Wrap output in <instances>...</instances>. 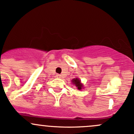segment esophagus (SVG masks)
<instances>
[{"instance_id":"34e87169","label":"esophagus","mask_w":134,"mask_h":134,"mask_svg":"<svg viewBox=\"0 0 134 134\" xmlns=\"http://www.w3.org/2000/svg\"><path fill=\"white\" fill-rule=\"evenodd\" d=\"M57 77L60 78V77H61V75H60V74H57Z\"/></svg>"}]
</instances>
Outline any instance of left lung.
I'll return each mask as SVG.
<instances>
[{"instance_id": "1", "label": "left lung", "mask_w": 134, "mask_h": 134, "mask_svg": "<svg viewBox=\"0 0 134 134\" xmlns=\"http://www.w3.org/2000/svg\"><path fill=\"white\" fill-rule=\"evenodd\" d=\"M72 82L73 84L75 85V86H77V89L79 90L82 88V85L81 83V81H80L79 79H74L72 80Z\"/></svg>"}]
</instances>
